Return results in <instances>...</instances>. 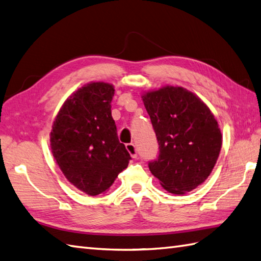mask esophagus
Here are the masks:
<instances>
[{
    "label": "esophagus",
    "instance_id": "esophagus-1",
    "mask_svg": "<svg viewBox=\"0 0 261 261\" xmlns=\"http://www.w3.org/2000/svg\"><path fill=\"white\" fill-rule=\"evenodd\" d=\"M125 149L128 150V152L130 153V155L132 156V158L137 159L138 151H137V148H136L135 144H133V143H126V144H125Z\"/></svg>",
    "mask_w": 261,
    "mask_h": 261
}]
</instances>
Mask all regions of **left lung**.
<instances>
[{"mask_svg": "<svg viewBox=\"0 0 261 261\" xmlns=\"http://www.w3.org/2000/svg\"><path fill=\"white\" fill-rule=\"evenodd\" d=\"M159 143L149 169L173 195L204 182L219 156L222 135L208 106L182 87L166 86L142 94Z\"/></svg>", "mask_w": 261, "mask_h": 261, "instance_id": "left-lung-1", "label": "left lung"}]
</instances>
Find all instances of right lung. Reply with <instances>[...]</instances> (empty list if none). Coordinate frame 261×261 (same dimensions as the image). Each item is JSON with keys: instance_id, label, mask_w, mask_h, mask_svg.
I'll list each match as a JSON object with an SVG mask.
<instances>
[{"instance_id": "add662e5", "label": "right lung", "mask_w": 261, "mask_h": 261, "mask_svg": "<svg viewBox=\"0 0 261 261\" xmlns=\"http://www.w3.org/2000/svg\"><path fill=\"white\" fill-rule=\"evenodd\" d=\"M114 87L90 82L64 101L50 132L52 154L70 184L89 196L107 192L131 156L111 116Z\"/></svg>"}]
</instances>
